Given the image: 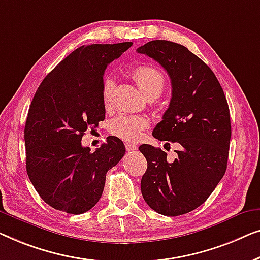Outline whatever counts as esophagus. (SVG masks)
Here are the masks:
<instances>
[{"mask_svg": "<svg viewBox=\"0 0 260 260\" xmlns=\"http://www.w3.org/2000/svg\"><path fill=\"white\" fill-rule=\"evenodd\" d=\"M125 146H126V149L128 152H133V151H137V149H138V146L135 144H132V142H126Z\"/></svg>", "mask_w": 260, "mask_h": 260, "instance_id": "esophagus-1", "label": "esophagus"}]
</instances>
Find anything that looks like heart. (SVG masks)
Instances as JSON below:
<instances>
[{
  "instance_id": "1",
  "label": "heart",
  "mask_w": 260,
  "mask_h": 260,
  "mask_svg": "<svg viewBox=\"0 0 260 260\" xmlns=\"http://www.w3.org/2000/svg\"><path fill=\"white\" fill-rule=\"evenodd\" d=\"M132 76L146 98H158L165 88V76L159 69L151 66H139L132 71ZM114 80L105 76L101 83V98L106 109H109L113 101ZM149 126V121L142 115H119L111 121L109 131L113 135L126 141L138 140L142 131Z\"/></svg>"
}]
</instances>
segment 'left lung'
Masks as SVG:
<instances>
[{
    "label": "left lung",
    "instance_id": "obj_1",
    "mask_svg": "<svg viewBox=\"0 0 260 260\" xmlns=\"http://www.w3.org/2000/svg\"><path fill=\"white\" fill-rule=\"evenodd\" d=\"M137 52L152 57L170 75V106L152 134L179 146L173 161L161 148L139 147L147 160L142 197L160 214L188 213L206 202L226 172L231 140L228 100L211 68L186 47L155 40Z\"/></svg>",
    "mask_w": 260,
    "mask_h": 260
}]
</instances>
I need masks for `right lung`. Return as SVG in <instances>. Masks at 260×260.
<instances>
[{"instance_id":"1","label":"right lung","mask_w":260,"mask_h":260,"mask_svg":"<svg viewBox=\"0 0 260 260\" xmlns=\"http://www.w3.org/2000/svg\"><path fill=\"white\" fill-rule=\"evenodd\" d=\"M132 42L81 46L63 58L36 90L24 127L25 167L42 200L71 214L101 198L106 173L125 155L116 137L90 152L81 139L105 120L101 83L108 63Z\"/></svg>"}]
</instances>
